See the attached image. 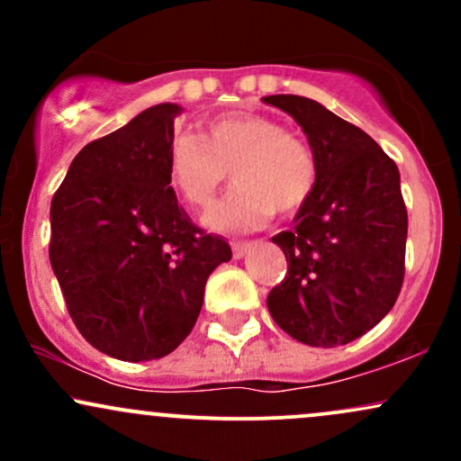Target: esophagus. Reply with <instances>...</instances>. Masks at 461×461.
I'll return each instance as SVG.
<instances>
[{
  "mask_svg": "<svg viewBox=\"0 0 461 461\" xmlns=\"http://www.w3.org/2000/svg\"><path fill=\"white\" fill-rule=\"evenodd\" d=\"M249 247H251V245H249V242H231V251H234V258L245 256Z\"/></svg>",
  "mask_w": 461,
  "mask_h": 461,
  "instance_id": "34e87169",
  "label": "esophagus"
}]
</instances>
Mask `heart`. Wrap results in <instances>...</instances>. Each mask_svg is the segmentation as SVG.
Returning <instances> with one entry per match:
<instances>
[{
    "label": "heart",
    "mask_w": 461,
    "mask_h": 461,
    "mask_svg": "<svg viewBox=\"0 0 461 461\" xmlns=\"http://www.w3.org/2000/svg\"><path fill=\"white\" fill-rule=\"evenodd\" d=\"M234 173L236 186L205 216L219 231H251L277 210L294 214L319 179L312 147L267 114L234 113L210 119L203 134L182 131L168 149V179L193 208H208Z\"/></svg>",
    "instance_id": "heart-1"
}]
</instances>
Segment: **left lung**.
I'll return each mask as SVG.
<instances>
[{"mask_svg":"<svg viewBox=\"0 0 461 461\" xmlns=\"http://www.w3.org/2000/svg\"><path fill=\"white\" fill-rule=\"evenodd\" d=\"M264 104L293 116L319 164L293 227L273 236L288 271L268 293L273 321L310 347H340L393 310L405 275L407 210L401 176L366 131L299 95Z\"/></svg>","mask_w":461,"mask_h":461,"instance_id":"1","label":"left lung"}]
</instances>
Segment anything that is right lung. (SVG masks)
I'll return each mask as SVG.
<instances>
[{"label": "right lung", "mask_w": 461, "mask_h": 461, "mask_svg": "<svg viewBox=\"0 0 461 461\" xmlns=\"http://www.w3.org/2000/svg\"><path fill=\"white\" fill-rule=\"evenodd\" d=\"M177 104H158L73 158L51 199L50 262L73 322L123 362L168 356L193 331L210 273L231 260L168 186Z\"/></svg>", "instance_id": "add662e5"}]
</instances>
